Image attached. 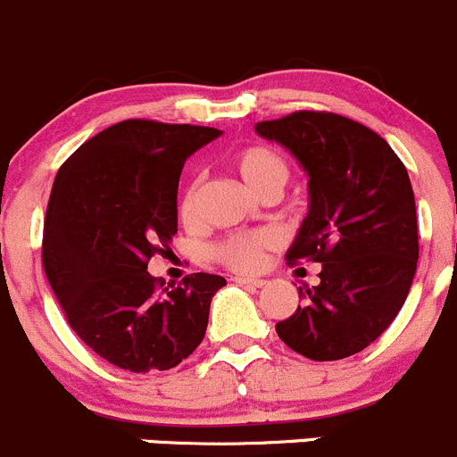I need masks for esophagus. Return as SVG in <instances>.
Masks as SVG:
<instances>
[{
  "mask_svg": "<svg viewBox=\"0 0 457 457\" xmlns=\"http://www.w3.org/2000/svg\"><path fill=\"white\" fill-rule=\"evenodd\" d=\"M234 283L243 285V287L261 289V287H265L267 280H262V278H247V276H237V278H234Z\"/></svg>",
  "mask_w": 457,
  "mask_h": 457,
  "instance_id": "1",
  "label": "esophagus"
}]
</instances>
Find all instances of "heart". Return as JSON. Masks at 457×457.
I'll return each mask as SVG.
<instances>
[{"label": "heart", "mask_w": 457, "mask_h": 457, "mask_svg": "<svg viewBox=\"0 0 457 457\" xmlns=\"http://www.w3.org/2000/svg\"><path fill=\"white\" fill-rule=\"evenodd\" d=\"M234 172L241 177V181L250 187L258 196H265L270 192H280L287 183L289 168L287 161L270 145L262 143H252V145L241 147L229 159ZM201 181L192 179L186 183L179 196V219L183 223H192L199 207ZM276 245V234L270 229H256V232L234 234V237L223 238L214 247V256L223 265L232 267L238 271H252L261 265L262 254Z\"/></svg>", "instance_id": "b5f03b06"}]
</instances>
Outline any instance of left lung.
Segmentation results:
<instances>
[{
  "mask_svg": "<svg viewBox=\"0 0 457 457\" xmlns=\"http://www.w3.org/2000/svg\"><path fill=\"white\" fill-rule=\"evenodd\" d=\"M256 132L287 147L310 177V212L289 262H320L316 287L276 334L312 361L371 345L407 301L418 265L416 199L407 168L380 135L334 112L298 110Z\"/></svg>",
  "mask_w": 457,
  "mask_h": 457,
  "instance_id": "8db88e82",
  "label": "left lung"
}]
</instances>
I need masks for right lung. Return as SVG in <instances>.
Instances as JSON below:
<instances>
[{"label": "right lung", "instance_id": "add662e5", "mask_svg": "<svg viewBox=\"0 0 457 457\" xmlns=\"http://www.w3.org/2000/svg\"><path fill=\"white\" fill-rule=\"evenodd\" d=\"M216 128L128 119L77 147L59 168L41 261L68 325L104 361L147 373L201 345L223 276L163 287L147 271L177 234L183 163Z\"/></svg>", "mask_w": 457, "mask_h": 457}]
</instances>
